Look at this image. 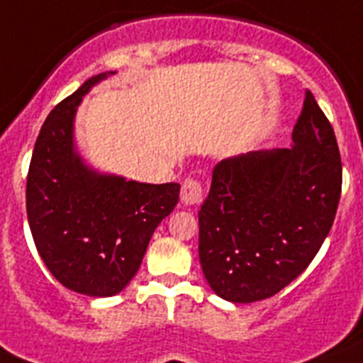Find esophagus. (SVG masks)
<instances>
[{
    "instance_id": "1",
    "label": "esophagus",
    "mask_w": 363,
    "mask_h": 363,
    "mask_svg": "<svg viewBox=\"0 0 363 363\" xmlns=\"http://www.w3.org/2000/svg\"><path fill=\"white\" fill-rule=\"evenodd\" d=\"M205 198V189H203L201 179L187 178L182 185V201L185 205H199Z\"/></svg>"
}]
</instances>
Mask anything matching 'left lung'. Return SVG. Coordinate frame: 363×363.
Returning a JSON list of instances; mask_svg holds the SVG:
<instances>
[{"mask_svg":"<svg viewBox=\"0 0 363 363\" xmlns=\"http://www.w3.org/2000/svg\"><path fill=\"white\" fill-rule=\"evenodd\" d=\"M294 146L219 162L199 210V262L233 303L267 299L298 278L333 226L342 162L331 123L310 91Z\"/></svg>","mask_w":363,"mask_h":363,"instance_id":"1","label":"left lung"}]
</instances>
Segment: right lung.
Listing matches in <instances>:
<instances>
[{
	"label": "right lung",
	"instance_id": "right-lung-1",
	"mask_svg": "<svg viewBox=\"0 0 363 363\" xmlns=\"http://www.w3.org/2000/svg\"><path fill=\"white\" fill-rule=\"evenodd\" d=\"M89 78L44 121L26 178V213L51 274L92 298L113 296L139 271L155 228L178 203L179 184L150 185L101 176L72 150V119Z\"/></svg>",
	"mask_w": 363,
	"mask_h": 363
}]
</instances>
